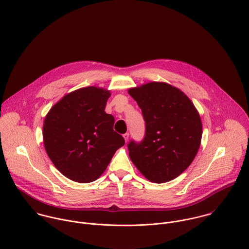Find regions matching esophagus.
I'll return each mask as SVG.
<instances>
[{
  "mask_svg": "<svg viewBox=\"0 0 249 249\" xmlns=\"http://www.w3.org/2000/svg\"><path fill=\"white\" fill-rule=\"evenodd\" d=\"M123 138H124L125 142H128V140H129V133H126V134H124V135H123Z\"/></svg>",
  "mask_w": 249,
  "mask_h": 249,
  "instance_id": "esophagus-1",
  "label": "esophagus"
}]
</instances>
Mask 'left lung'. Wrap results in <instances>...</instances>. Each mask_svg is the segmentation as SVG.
I'll return each instance as SVG.
<instances>
[{"label": "left lung", "mask_w": 249, "mask_h": 249, "mask_svg": "<svg viewBox=\"0 0 249 249\" xmlns=\"http://www.w3.org/2000/svg\"><path fill=\"white\" fill-rule=\"evenodd\" d=\"M128 93L145 121L143 141L128 144L132 162L149 182L174 180L190 166L200 146L197 109L184 92L165 82H149Z\"/></svg>", "instance_id": "obj_1"}]
</instances>
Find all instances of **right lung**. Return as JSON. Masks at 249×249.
Returning a JSON list of instances; mask_svg holds the SVG:
<instances>
[{"mask_svg":"<svg viewBox=\"0 0 249 249\" xmlns=\"http://www.w3.org/2000/svg\"><path fill=\"white\" fill-rule=\"evenodd\" d=\"M110 95L105 88H80L64 95L45 116L47 154L55 168L74 182L99 179L125 143L113 130L114 117L105 111Z\"/></svg>","mask_w":249,"mask_h":249,"instance_id":"obj_1","label":"right lung"}]
</instances>
